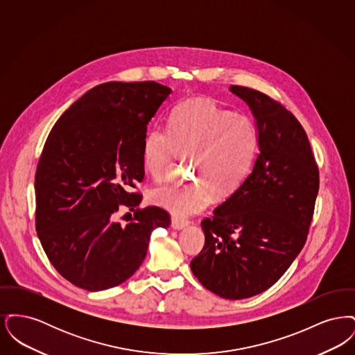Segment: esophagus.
<instances>
[{
  "label": "esophagus",
  "instance_id": "1",
  "mask_svg": "<svg viewBox=\"0 0 355 355\" xmlns=\"http://www.w3.org/2000/svg\"><path fill=\"white\" fill-rule=\"evenodd\" d=\"M189 225V220H181V218H173L171 220V227L175 230H181Z\"/></svg>",
  "mask_w": 355,
  "mask_h": 355
}]
</instances>
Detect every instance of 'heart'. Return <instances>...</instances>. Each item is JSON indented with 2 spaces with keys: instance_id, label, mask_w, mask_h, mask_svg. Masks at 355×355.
<instances>
[{
  "instance_id": "obj_1",
  "label": "heart",
  "mask_w": 355,
  "mask_h": 355,
  "mask_svg": "<svg viewBox=\"0 0 355 355\" xmlns=\"http://www.w3.org/2000/svg\"><path fill=\"white\" fill-rule=\"evenodd\" d=\"M258 146L259 133L250 116L229 112L209 100L177 105L169 128L155 126L145 137L144 165L154 180L161 181L181 154L190 155L196 178L189 184L155 187L150 201L178 218L202 211L216 193L227 197L245 182Z\"/></svg>"
}]
</instances>
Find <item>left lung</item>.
Instances as JSON below:
<instances>
[{"instance_id": "obj_1", "label": "left lung", "mask_w": 355, "mask_h": 355, "mask_svg": "<svg viewBox=\"0 0 355 355\" xmlns=\"http://www.w3.org/2000/svg\"><path fill=\"white\" fill-rule=\"evenodd\" d=\"M259 133V153L245 182L201 222L205 246L190 268L202 286L243 300L272 286L304 248L320 171L302 125L281 102L232 85Z\"/></svg>"}]
</instances>
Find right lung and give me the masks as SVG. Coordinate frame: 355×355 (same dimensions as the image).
<instances>
[{
    "label": "right lung",
    "mask_w": 355,
    "mask_h": 355,
    "mask_svg": "<svg viewBox=\"0 0 355 355\" xmlns=\"http://www.w3.org/2000/svg\"><path fill=\"white\" fill-rule=\"evenodd\" d=\"M171 89L154 81L97 85L53 126L35 171V230L51 265L87 291L119 286L144 262L168 211L138 209L148 123ZM128 207L135 217L116 220Z\"/></svg>",
    "instance_id": "add662e5"
}]
</instances>
